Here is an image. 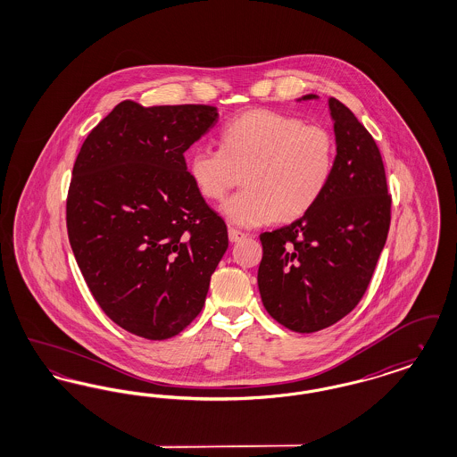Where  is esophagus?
<instances>
[{
    "label": "esophagus",
    "instance_id": "esophagus-1",
    "mask_svg": "<svg viewBox=\"0 0 457 457\" xmlns=\"http://www.w3.org/2000/svg\"><path fill=\"white\" fill-rule=\"evenodd\" d=\"M228 237H229V241L237 243L239 239L246 238V233H243V231H239V229H235V228H229V229H228Z\"/></svg>",
    "mask_w": 457,
    "mask_h": 457
}]
</instances>
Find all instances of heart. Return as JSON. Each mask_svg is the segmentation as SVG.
<instances>
[{"label": "heart", "mask_w": 457, "mask_h": 457, "mask_svg": "<svg viewBox=\"0 0 457 457\" xmlns=\"http://www.w3.org/2000/svg\"><path fill=\"white\" fill-rule=\"evenodd\" d=\"M336 140L326 127L274 111H250L222 131V147L198 145L188 161L202 195L222 200V214L243 228L308 212L330 183Z\"/></svg>", "instance_id": "1"}]
</instances>
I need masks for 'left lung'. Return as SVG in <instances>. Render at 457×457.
Instances as JSON below:
<instances>
[{
	"instance_id": "8db88e82",
	"label": "left lung",
	"mask_w": 457,
	"mask_h": 457,
	"mask_svg": "<svg viewBox=\"0 0 457 457\" xmlns=\"http://www.w3.org/2000/svg\"><path fill=\"white\" fill-rule=\"evenodd\" d=\"M319 99L306 94L298 101ZM336 166L324 195L303 216L262 233L259 291L269 315L295 332L336 324L369 287L391 224V195L369 130L330 97Z\"/></svg>"
}]
</instances>
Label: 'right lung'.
<instances>
[{"label": "right lung", "mask_w": 457, "mask_h": 457, "mask_svg": "<svg viewBox=\"0 0 457 457\" xmlns=\"http://www.w3.org/2000/svg\"><path fill=\"white\" fill-rule=\"evenodd\" d=\"M218 118L214 106L123 101L77 155L68 239L96 302L135 336L170 339L192 324L228 250L183 155Z\"/></svg>", "instance_id": "add662e5"}]
</instances>
